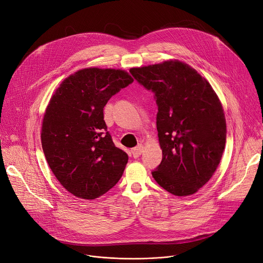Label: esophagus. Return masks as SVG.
I'll list each match as a JSON object with an SVG mask.
<instances>
[{"instance_id":"1","label":"esophagus","mask_w":263,"mask_h":263,"mask_svg":"<svg viewBox=\"0 0 263 263\" xmlns=\"http://www.w3.org/2000/svg\"><path fill=\"white\" fill-rule=\"evenodd\" d=\"M142 152H143V145L142 144H138L136 147L132 148V155H133L134 158L139 157Z\"/></svg>"}]
</instances>
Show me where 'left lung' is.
<instances>
[{
  "mask_svg": "<svg viewBox=\"0 0 263 263\" xmlns=\"http://www.w3.org/2000/svg\"><path fill=\"white\" fill-rule=\"evenodd\" d=\"M130 71L155 93L158 105L162 161L153 178L174 196L196 194L213 176L226 144V119L217 95L195 68L177 59Z\"/></svg>",
  "mask_w": 263,
  "mask_h": 263,
  "instance_id": "8db88e82",
  "label": "left lung"
}]
</instances>
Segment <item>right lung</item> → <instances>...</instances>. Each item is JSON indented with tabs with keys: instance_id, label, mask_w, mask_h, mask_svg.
<instances>
[{
	"instance_id": "add662e5",
	"label": "right lung",
	"mask_w": 263,
	"mask_h": 263,
	"mask_svg": "<svg viewBox=\"0 0 263 263\" xmlns=\"http://www.w3.org/2000/svg\"><path fill=\"white\" fill-rule=\"evenodd\" d=\"M132 82L123 69L86 67L69 74L53 93L43 119L42 145L56 179L74 197L97 199L123 176L128 155L107 131L104 106Z\"/></svg>"
}]
</instances>
